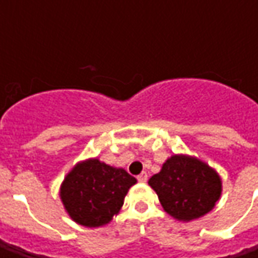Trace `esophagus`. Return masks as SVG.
Wrapping results in <instances>:
<instances>
[{
  "label": "esophagus",
  "mask_w": 258,
  "mask_h": 258,
  "mask_svg": "<svg viewBox=\"0 0 258 258\" xmlns=\"http://www.w3.org/2000/svg\"><path fill=\"white\" fill-rule=\"evenodd\" d=\"M137 178H138V181H140V182H146V179H148V174H146L145 171H142V173H141L140 175L137 177Z\"/></svg>",
  "instance_id": "esophagus-1"
}]
</instances>
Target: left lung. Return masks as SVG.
Segmentation results:
<instances>
[{
    "mask_svg": "<svg viewBox=\"0 0 258 258\" xmlns=\"http://www.w3.org/2000/svg\"><path fill=\"white\" fill-rule=\"evenodd\" d=\"M148 184L156 192L168 216L182 222L210 213L222 194L221 177L216 168L184 153L168 157Z\"/></svg>",
    "mask_w": 258,
    "mask_h": 258,
    "instance_id": "obj_1",
    "label": "left lung"
}]
</instances>
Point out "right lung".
<instances>
[{
	"label": "right lung",
	"mask_w": 258,
	"mask_h": 258,
	"mask_svg": "<svg viewBox=\"0 0 258 258\" xmlns=\"http://www.w3.org/2000/svg\"><path fill=\"white\" fill-rule=\"evenodd\" d=\"M137 179L124 168L113 167L98 157L76 163L64 175L59 198L68 216L87 228L105 227L124 205Z\"/></svg>",
	"instance_id": "add662e5"
}]
</instances>
